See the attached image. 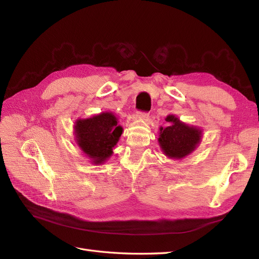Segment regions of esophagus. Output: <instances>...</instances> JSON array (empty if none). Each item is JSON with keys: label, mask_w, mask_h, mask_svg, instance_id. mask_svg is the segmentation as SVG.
<instances>
[{"label": "esophagus", "mask_w": 259, "mask_h": 259, "mask_svg": "<svg viewBox=\"0 0 259 259\" xmlns=\"http://www.w3.org/2000/svg\"><path fill=\"white\" fill-rule=\"evenodd\" d=\"M136 115H137L138 119H142V120H147L148 117H149V113L143 112V111H138Z\"/></svg>", "instance_id": "esophagus-1"}]
</instances>
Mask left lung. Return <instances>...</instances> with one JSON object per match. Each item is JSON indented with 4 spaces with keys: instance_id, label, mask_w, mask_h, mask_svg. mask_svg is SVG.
I'll list each match as a JSON object with an SVG mask.
<instances>
[{
    "instance_id": "obj_1",
    "label": "left lung",
    "mask_w": 259,
    "mask_h": 259,
    "mask_svg": "<svg viewBox=\"0 0 259 259\" xmlns=\"http://www.w3.org/2000/svg\"><path fill=\"white\" fill-rule=\"evenodd\" d=\"M168 126L160 127L159 145L170 159H183L190 154L201 142L202 131L180 121L174 114L165 117Z\"/></svg>"
}]
</instances>
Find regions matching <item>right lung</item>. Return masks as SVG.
I'll list each match as a JSON object with an SVG mask.
<instances>
[{
	"label": "right lung",
	"instance_id": "add662e5",
	"mask_svg": "<svg viewBox=\"0 0 259 259\" xmlns=\"http://www.w3.org/2000/svg\"><path fill=\"white\" fill-rule=\"evenodd\" d=\"M123 128L112 112H103L74 124L76 144L88 154L93 164H103L113 153Z\"/></svg>",
	"mask_w": 259,
	"mask_h": 259
}]
</instances>
